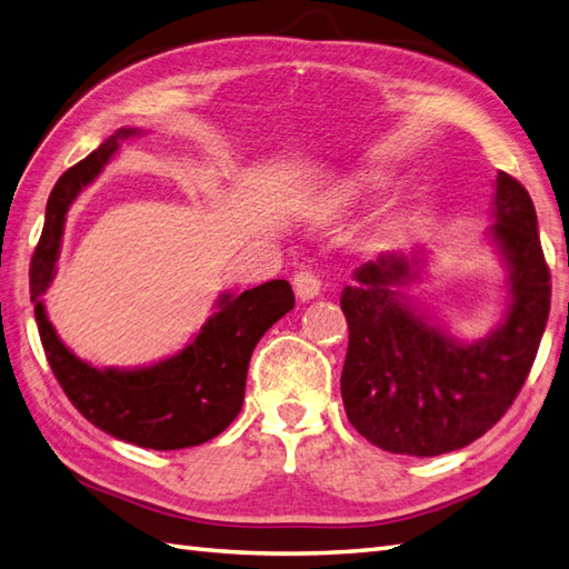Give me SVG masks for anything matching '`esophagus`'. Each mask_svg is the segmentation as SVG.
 <instances>
[{
	"mask_svg": "<svg viewBox=\"0 0 569 569\" xmlns=\"http://www.w3.org/2000/svg\"><path fill=\"white\" fill-rule=\"evenodd\" d=\"M292 284H295V292H297V297H299L301 301H309V299L321 295V280H319V274L313 272V270H309V268H301V270L295 274Z\"/></svg>",
	"mask_w": 569,
	"mask_h": 569,
	"instance_id": "34e87169",
	"label": "esophagus"
}]
</instances>
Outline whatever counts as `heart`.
<instances>
[{
  "label": "heart",
  "mask_w": 569,
  "mask_h": 569,
  "mask_svg": "<svg viewBox=\"0 0 569 569\" xmlns=\"http://www.w3.org/2000/svg\"><path fill=\"white\" fill-rule=\"evenodd\" d=\"M372 187H377V178H362V180H358L356 182V192H368V189H372Z\"/></svg>",
  "instance_id": "b5f03b06"
}]
</instances>
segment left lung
Listing matches in <instances>:
<instances>
[{"label": "left lung", "mask_w": 569, "mask_h": 569, "mask_svg": "<svg viewBox=\"0 0 569 569\" xmlns=\"http://www.w3.org/2000/svg\"><path fill=\"white\" fill-rule=\"evenodd\" d=\"M491 241L509 268L507 319L487 338L460 343L416 313L397 287L416 258L387 252L360 264L340 292L348 352L340 395L348 421L372 446L433 458L485 436L519 395L550 313V270L531 194L497 174Z\"/></svg>", "instance_id": "8db88e82"}]
</instances>
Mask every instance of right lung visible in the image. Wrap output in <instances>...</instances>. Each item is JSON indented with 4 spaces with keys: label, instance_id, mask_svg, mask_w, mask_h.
I'll return each mask as SVG.
<instances>
[{
    "label": "right lung",
    "instance_id": "1",
    "mask_svg": "<svg viewBox=\"0 0 569 569\" xmlns=\"http://www.w3.org/2000/svg\"><path fill=\"white\" fill-rule=\"evenodd\" d=\"M119 129L94 153L72 166L50 192L41 241L31 258V301L46 358L72 407L104 433L150 450H180L217 438L243 407L252 348L295 307L287 280H270L223 295L219 309L178 356L138 370H97L62 346L46 317L43 292L53 282L62 226L72 199L90 184L119 143L136 136Z\"/></svg>",
    "mask_w": 569,
    "mask_h": 569
}]
</instances>
